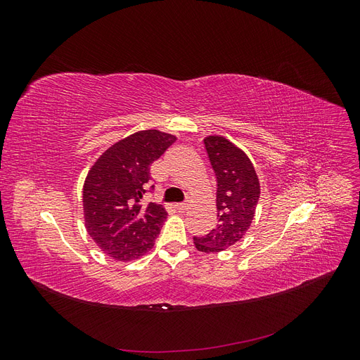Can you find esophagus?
I'll return each mask as SVG.
<instances>
[{"label":"esophagus","mask_w":360,"mask_h":360,"mask_svg":"<svg viewBox=\"0 0 360 360\" xmlns=\"http://www.w3.org/2000/svg\"><path fill=\"white\" fill-rule=\"evenodd\" d=\"M174 207H176L177 212H186L188 210V204L186 202H177V204H174Z\"/></svg>","instance_id":"34e87169"}]
</instances>
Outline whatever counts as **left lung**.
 <instances>
[{"label": "left lung", "instance_id": "left-lung-1", "mask_svg": "<svg viewBox=\"0 0 360 360\" xmlns=\"http://www.w3.org/2000/svg\"><path fill=\"white\" fill-rule=\"evenodd\" d=\"M204 146L214 171L217 224L202 237H193L201 252L231 248L249 230L259 200V181L252 162L224 136H207Z\"/></svg>", "mask_w": 360, "mask_h": 360}]
</instances>
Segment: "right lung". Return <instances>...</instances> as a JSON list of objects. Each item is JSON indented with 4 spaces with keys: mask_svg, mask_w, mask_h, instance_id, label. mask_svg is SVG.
<instances>
[{
    "mask_svg": "<svg viewBox=\"0 0 360 360\" xmlns=\"http://www.w3.org/2000/svg\"><path fill=\"white\" fill-rule=\"evenodd\" d=\"M174 141L159 130H141L108 148L89 171L82 191L85 226L108 257L132 261L153 248L167 212L156 202L144 205L143 195L150 165Z\"/></svg>",
    "mask_w": 360,
    "mask_h": 360,
    "instance_id": "add662e5",
    "label": "right lung"
}]
</instances>
